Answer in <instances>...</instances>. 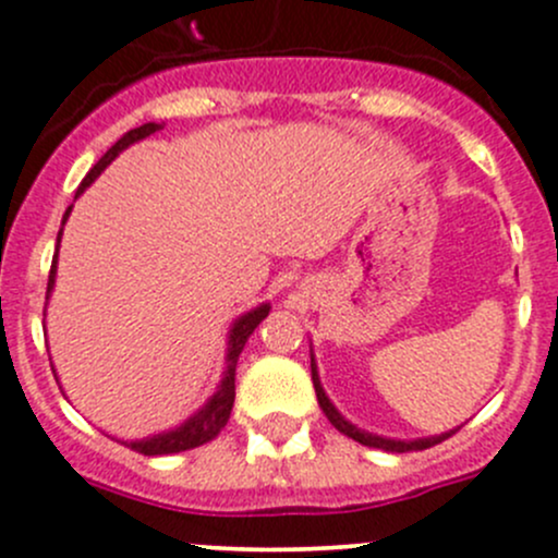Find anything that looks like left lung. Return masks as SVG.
Returning <instances> with one entry per match:
<instances>
[{"label":"left lung","mask_w":558,"mask_h":558,"mask_svg":"<svg viewBox=\"0 0 558 558\" xmlns=\"http://www.w3.org/2000/svg\"><path fill=\"white\" fill-rule=\"evenodd\" d=\"M311 376H313V387H316V398H318V405H322V411L327 414L329 423L335 425V428L340 430L343 436H349V439L360 441V445L365 447H376V450H384V452H411V450H428V447L439 445V441L450 439L456 430H450V434H441V436H430V439H414V441H398V439H384V436H376V434H367V430H360L356 425H351L349 420H345L343 414H340L338 409H335L332 403H329L327 392H324L322 381H318V371H316V360H313L311 354Z\"/></svg>","instance_id":"obj_1"}]
</instances>
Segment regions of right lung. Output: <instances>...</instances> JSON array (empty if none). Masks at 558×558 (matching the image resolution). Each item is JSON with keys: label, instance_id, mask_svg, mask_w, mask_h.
I'll return each mask as SVG.
<instances>
[{"label": "right lung", "instance_id": "add662e5", "mask_svg": "<svg viewBox=\"0 0 558 558\" xmlns=\"http://www.w3.org/2000/svg\"><path fill=\"white\" fill-rule=\"evenodd\" d=\"M158 130H163V124L147 122V124H142V128L128 130V133H124L122 138H119V142L113 144V147L108 149V153L102 155L95 166H92L89 174L84 177V182H81L78 191H75V198H78L81 193H84L86 187H89L92 182L100 177V171L106 169V166L111 163L119 153H122V149H128L130 144H135V142H142V138H147V135L158 133ZM70 209L73 207H68L64 220H68ZM64 220H62V226H64ZM59 240H62V231H59V236H57V253H59ZM57 253H53L51 272H48L46 300L51 296L53 280H57ZM267 313H269V305L264 302V305L253 307L251 313H245V316H240L234 324H231L223 378H220V384H218V389H215L213 398H209L207 403H204L202 409L191 416V420H185V423L174 430H163V434L147 436V439H138V441H122V445H128L130 450H135V452H142V456H171V452H185V450H193V447H202V445H207V441H213L215 436L226 428V423H229V416H231V405H234L236 360H240L242 349H245V343H247V338L253 335V329H256L258 324L267 318ZM53 376H57V373H53Z\"/></svg>", "mask_w": 558, "mask_h": 558}]
</instances>
